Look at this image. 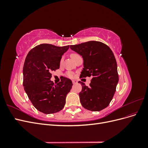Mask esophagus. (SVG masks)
<instances>
[{"label": "esophagus", "mask_w": 148, "mask_h": 148, "mask_svg": "<svg viewBox=\"0 0 148 148\" xmlns=\"http://www.w3.org/2000/svg\"><path fill=\"white\" fill-rule=\"evenodd\" d=\"M72 83L73 84H77L78 83V82L77 81V80H72Z\"/></svg>", "instance_id": "1"}]
</instances>
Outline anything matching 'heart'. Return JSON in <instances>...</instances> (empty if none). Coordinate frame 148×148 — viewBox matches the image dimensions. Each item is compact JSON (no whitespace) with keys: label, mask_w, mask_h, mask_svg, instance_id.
Returning a JSON list of instances; mask_svg holds the SVG:
<instances>
[{"label":"heart","mask_w":148,"mask_h":148,"mask_svg":"<svg viewBox=\"0 0 148 148\" xmlns=\"http://www.w3.org/2000/svg\"><path fill=\"white\" fill-rule=\"evenodd\" d=\"M78 56V54H77V53H71V55H70V57H71V59H74V58L76 57V56ZM62 59H61V62H62ZM66 76L68 77H69V78H73V74L71 73V72H68L66 74Z\"/></svg>","instance_id":"1"}]
</instances>
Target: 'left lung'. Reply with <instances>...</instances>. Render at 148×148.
Listing matches in <instances>:
<instances>
[{
	"mask_svg": "<svg viewBox=\"0 0 148 148\" xmlns=\"http://www.w3.org/2000/svg\"><path fill=\"white\" fill-rule=\"evenodd\" d=\"M70 47L83 59L84 68L80 77H92L89 86L78 82L82 85L79 93L82 106L91 111L106 108L112 99L119 82L114 53L106 44L95 41L71 45Z\"/></svg>",
	"mask_w": 148,
	"mask_h": 148,
	"instance_id": "8db88e82",
	"label": "left lung"
}]
</instances>
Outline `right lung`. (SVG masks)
I'll return each instance as SVG.
<instances>
[{
	"label": "right lung",
	"instance_id": "obj_1",
	"mask_svg": "<svg viewBox=\"0 0 148 148\" xmlns=\"http://www.w3.org/2000/svg\"><path fill=\"white\" fill-rule=\"evenodd\" d=\"M69 48L41 44L31 49L25 59V91L35 108L44 114H53L63 109L72 87V82L65 77L57 84L51 81V72L59 69L62 56Z\"/></svg>",
	"mask_w": 148,
	"mask_h": 148
}]
</instances>
